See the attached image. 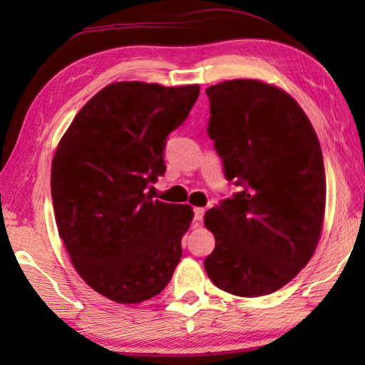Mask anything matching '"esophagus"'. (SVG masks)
I'll list each match as a JSON object with an SVG mask.
<instances>
[{"mask_svg": "<svg viewBox=\"0 0 365 365\" xmlns=\"http://www.w3.org/2000/svg\"><path fill=\"white\" fill-rule=\"evenodd\" d=\"M205 207H195V211H193V215H195V220L196 222H201L202 220V217H205Z\"/></svg>", "mask_w": 365, "mask_h": 365, "instance_id": "1", "label": "esophagus"}]
</instances>
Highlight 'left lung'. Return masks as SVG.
Listing matches in <instances>:
<instances>
[{
  "instance_id": "8db88e82",
  "label": "left lung",
  "mask_w": 365,
  "mask_h": 365,
  "mask_svg": "<svg viewBox=\"0 0 365 365\" xmlns=\"http://www.w3.org/2000/svg\"><path fill=\"white\" fill-rule=\"evenodd\" d=\"M206 95L207 135L225 178L242 188L205 215L215 238L205 269L227 293H274L309 262L322 232L319 138L299 104L277 86L238 78L209 86Z\"/></svg>"
}]
</instances>
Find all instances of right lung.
<instances>
[{"instance_id":"right-lung-1","label":"right lung","mask_w":365,"mask_h":365,"mask_svg":"<svg viewBox=\"0 0 365 365\" xmlns=\"http://www.w3.org/2000/svg\"><path fill=\"white\" fill-rule=\"evenodd\" d=\"M200 86L119 82L80 109L59 141L51 196L59 237L88 285L120 304L168 287L193 211L145 190L164 175L168 137Z\"/></svg>"}]
</instances>
